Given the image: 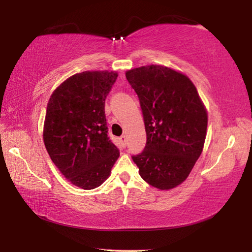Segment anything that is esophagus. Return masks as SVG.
Returning a JSON list of instances; mask_svg holds the SVG:
<instances>
[{"label":"esophagus","mask_w":252,"mask_h":252,"mask_svg":"<svg viewBox=\"0 0 252 252\" xmlns=\"http://www.w3.org/2000/svg\"><path fill=\"white\" fill-rule=\"evenodd\" d=\"M119 142H120V144L123 148H126V135L120 136V138H119Z\"/></svg>","instance_id":"34e87169"}]
</instances>
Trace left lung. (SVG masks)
Listing matches in <instances>:
<instances>
[{
  "label": "left lung",
  "mask_w": 252,
  "mask_h": 252,
  "mask_svg": "<svg viewBox=\"0 0 252 252\" xmlns=\"http://www.w3.org/2000/svg\"><path fill=\"white\" fill-rule=\"evenodd\" d=\"M141 105L147 144L132 157L139 174L159 190L186 180L203 150L208 113L197 88L186 74L163 65L126 72Z\"/></svg>",
  "instance_id": "obj_1"
}]
</instances>
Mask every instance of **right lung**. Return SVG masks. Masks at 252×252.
Here are the masks:
<instances>
[{"instance_id": "1", "label": "right lung", "mask_w": 252, "mask_h": 252, "mask_svg": "<svg viewBox=\"0 0 252 252\" xmlns=\"http://www.w3.org/2000/svg\"><path fill=\"white\" fill-rule=\"evenodd\" d=\"M118 78L114 71H84L53 91L46 108L43 141L63 177L84 190L109 178L120 152L108 136L106 95Z\"/></svg>"}]
</instances>
